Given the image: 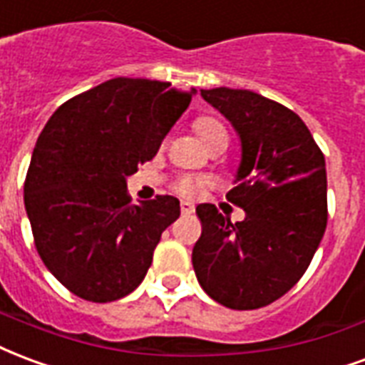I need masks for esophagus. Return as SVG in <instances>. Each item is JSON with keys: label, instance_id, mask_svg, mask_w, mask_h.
Wrapping results in <instances>:
<instances>
[{"label": "esophagus", "instance_id": "obj_1", "mask_svg": "<svg viewBox=\"0 0 365 365\" xmlns=\"http://www.w3.org/2000/svg\"><path fill=\"white\" fill-rule=\"evenodd\" d=\"M180 209H182V215H193V212H195V207L191 203H182Z\"/></svg>", "mask_w": 365, "mask_h": 365}]
</instances>
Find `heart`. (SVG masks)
Segmentation results:
<instances>
[{
  "label": "heart",
  "mask_w": 365,
  "mask_h": 365,
  "mask_svg": "<svg viewBox=\"0 0 365 365\" xmlns=\"http://www.w3.org/2000/svg\"><path fill=\"white\" fill-rule=\"evenodd\" d=\"M193 129L195 133L201 137V141L209 148H212L218 143H228V131L224 128L222 121L209 118V115H201L193 121ZM207 180L199 178V175H182L174 182V191L180 197L185 199H197L205 190Z\"/></svg>",
  "instance_id": "b5f03b06"
}]
</instances>
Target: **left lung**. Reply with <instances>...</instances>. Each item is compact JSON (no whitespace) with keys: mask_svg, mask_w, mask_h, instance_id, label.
<instances>
[{"mask_svg":"<svg viewBox=\"0 0 365 365\" xmlns=\"http://www.w3.org/2000/svg\"><path fill=\"white\" fill-rule=\"evenodd\" d=\"M242 139L237 185L226 199L245 210L232 224L215 205L197 207L203 232L193 247L197 280L230 309H257L292 288L327 228L325 156L286 106L251 91H201Z\"/></svg>","mask_w":365,"mask_h":365,"instance_id":"8db88e82","label":"left lung"}]
</instances>
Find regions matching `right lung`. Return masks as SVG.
I'll return each instance as SVG.
<instances>
[{
    "instance_id": "right-lung-1",
    "label": "right lung",
    "mask_w": 365,
    "mask_h": 365,
    "mask_svg": "<svg viewBox=\"0 0 365 365\" xmlns=\"http://www.w3.org/2000/svg\"><path fill=\"white\" fill-rule=\"evenodd\" d=\"M195 91L115 77L63 102L42 129L24 180V207L48 271L86 302L141 284L180 201L131 203L125 178L153 160Z\"/></svg>"
}]
</instances>
